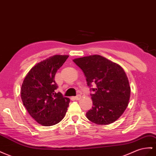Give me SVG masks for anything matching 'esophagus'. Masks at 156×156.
I'll use <instances>...</instances> for the list:
<instances>
[{
	"instance_id": "obj_1",
	"label": "esophagus",
	"mask_w": 156,
	"mask_h": 156,
	"mask_svg": "<svg viewBox=\"0 0 156 156\" xmlns=\"http://www.w3.org/2000/svg\"><path fill=\"white\" fill-rule=\"evenodd\" d=\"M81 98V96L80 95H77V96H75V97H74V99L76 100H79Z\"/></svg>"
}]
</instances>
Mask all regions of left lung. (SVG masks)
Wrapping results in <instances>:
<instances>
[{"label": "left lung", "mask_w": 156, "mask_h": 156, "mask_svg": "<svg viewBox=\"0 0 156 156\" xmlns=\"http://www.w3.org/2000/svg\"><path fill=\"white\" fill-rule=\"evenodd\" d=\"M87 78L92 91V109L86 115L98 125H108L115 121L127 108L130 88L126 73L118 64L100 55L74 59ZM96 87L92 88V85Z\"/></svg>", "instance_id": "8db88e82"}]
</instances>
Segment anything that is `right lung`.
<instances>
[{
  "mask_svg": "<svg viewBox=\"0 0 156 156\" xmlns=\"http://www.w3.org/2000/svg\"><path fill=\"white\" fill-rule=\"evenodd\" d=\"M68 55H54L38 63L25 77L21 97L28 113L37 123L52 126L64 118L70 100L64 97L58 88L54 77Z\"/></svg>",
  "mask_w": 156,
  "mask_h": 156,
  "instance_id": "add662e5",
  "label": "right lung"
}]
</instances>
